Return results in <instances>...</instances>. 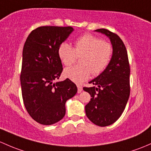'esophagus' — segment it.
<instances>
[{"mask_svg":"<svg viewBox=\"0 0 151 151\" xmlns=\"http://www.w3.org/2000/svg\"><path fill=\"white\" fill-rule=\"evenodd\" d=\"M82 91V87L80 85H77V93H80Z\"/></svg>","mask_w":151,"mask_h":151,"instance_id":"1","label":"esophagus"}]
</instances>
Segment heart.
Returning <instances> with one entry per match:
<instances>
[{
    "label": "heart",
    "instance_id": "b5f03b06",
    "mask_svg": "<svg viewBox=\"0 0 151 151\" xmlns=\"http://www.w3.org/2000/svg\"><path fill=\"white\" fill-rule=\"evenodd\" d=\"M74 45L73 47L68 42H62L58 54L65 66H70L78 57L83 56L80 59L82 65L66 68L63 71L66 78L76 83L88 80L91 73L95 76L101 74L113 56L111 44L92 35H84L77 38Z\"/></svg>",
    "mask_w": 151,
    "mask_h": 151
}]
</instances>
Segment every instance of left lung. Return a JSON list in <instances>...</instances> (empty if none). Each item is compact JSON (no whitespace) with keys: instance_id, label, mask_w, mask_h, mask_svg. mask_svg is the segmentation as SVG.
Wrapping results in <instances>:
<instances>
[{"instance_id":"left-lung-1","label":"left lung","mask_w":151,"mask_h":151,"mask_svg":"<svg viewBox=\"0 0 151 151\" xmlns=\"http://www.w3.org/2000/svg\"><path fill=\"white\" fill-rule=\"evenodd\" d=\"M96 31L110 39L113 56L106 69L89 82L95 86L83 88L92 97L85 106V113L95 124L106 127L121 116L127 104L130 94V66L127 51L121 38L109 29Z\"/></svg>"}]
</instances>
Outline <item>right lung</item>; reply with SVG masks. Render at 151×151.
<instances>
[{
    "instance_id": "right-lung-1",
    "label": "right lung",
    "mask_w": 151,
    "mask_h": 151,
    "mask_svg": "<svg viewBox=\"0 0 151 151\" xmlns=\"http://www.w3.org/2000/svg\"><path fill=\"white\" fill-rule=\"evenodd\" d=\"M73 30L71 27H39L30 32L24 45L22 98L30 116L41 124H53L62 119L66 101L77 92L69 79L54 82L63 71L58 47Z\"/></svg>"
}]
</instances>
